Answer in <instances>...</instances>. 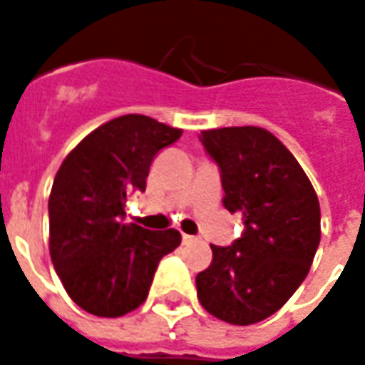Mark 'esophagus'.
I'll return each mask as SVG.
<instances>
[{
	"label": "esophagus",
	"instance_id": "esophagus-1",
	"mask_svg": "<svg viewBox=\"0 0 365 365\" xmlns=\"http://www.w3.org/2000/svg\"><path fill=\"white\" fill-rule=\"evenodd\" d=\"M182 240H183V244H191V242H195V236H190V234H183Z\"/></svg>",
	"mask_w": 365,
	"mask_h": 365
}]
</instances>
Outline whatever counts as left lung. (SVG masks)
I'll use <instances>...</instances> for the list:
<instances>
[{"mask_svg":"<svg viewBox=\"0 0 365 365\" xmlns=\"http://www.w3.org/2000/svg\"><path fill=\"white\" fill-rule=\"evenodd\" d=\"M199 139L220 168L224 207L242 212L244 232L228 247L210 245L197 298L218 319L253 325L279 312L307 277L321 240L319 199L292 153L267 129H209Z\"/></svg>","mask_w":365,"mask_h":365,"instance_id":"8db88e82","label":"left lung"}]
</instances>
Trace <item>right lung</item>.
Masks as SVG:
<instances>
[{"mask_svg": "<svg viewBox=\"0 0 365 365\" xmlns=\"http://www.w3.org/2000/svg\"><path fill=\"white\" fill-rule=\"evenodd\" d=\"M182 129L148 115H120L94 129L61 162L48 201L50 257L69 298L98 317H121L147 299L174 228L123 224L125 201L145 191L150 162Z\"/></svg>", "mask_w": 365, "mask_h": 365, "instance_id": "obj_1", "label": "right lung"}]
</instances>
